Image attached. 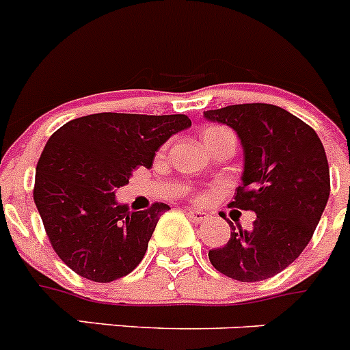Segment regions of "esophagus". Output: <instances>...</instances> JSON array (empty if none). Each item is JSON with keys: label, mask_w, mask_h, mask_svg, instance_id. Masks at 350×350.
Instances as JSON below:
<instances>
[{"label": "esophagus", "mask_w": 350, "mask_h": 350, "mask_svg": "<svg viewBox=\"0 0 350 350\" xmlns=\"http://www.w3.org/2000/svg\"><path fill=\"white\" fill-rule=\"evenodd\" d=\"M188 217L193 223H204V221L208 219V214L204 211H198V208H191V211H188Z\"/></svg>", "instance_id": "34e87169"}]
</instances>
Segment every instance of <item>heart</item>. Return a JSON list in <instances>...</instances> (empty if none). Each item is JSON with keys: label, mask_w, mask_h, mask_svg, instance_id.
I'll return each instance as SVG.
<instances>
[{"label": "heart", "mask_w": 350, "mask_h": 350, "mask_svg": "<svg viewBox=\"0 0 350 350\" xmlns=\"http://www.w3.org/2000/svg\"><path fill=\"white\" fill-rule=\"evenodd\" d=\"M202 138H204L205 146H208V145H212V143L219 142V139L234 138V135L231 133L230 129H226V127H223V126H208V127H205L204 133H202Z\"/></svg>", "instance_id": "b5f03b06"}]
</instances>
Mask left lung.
Listing matches in <instances>:
<instances>
[{"mask_svg":"<svg viewBox=\"0 0 350 350\" xmlns=\"http://www.w3.org/2000/svg\"><path fill=\"white\" fill-rule=\"evenodd\" d=\"M205 119L237 131L245 169L231 205L254 211L252 230L231 224V238L208 259L224 276L260 282L288 267L311 241L329 197V167L311 126L269 103L207 110Z\"/></svg>","mask_w":350,"mask_h":350,"instance_id":"left-lung-1","label":"left lung"}]
</instances>
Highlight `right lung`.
<instances>
[{"label": "right lung", "mask_w": 350, "mask_h": 350, "mask_svg": "<svg viewBox=\"0 0 350 350\" xmlns=\"http://www.w3.org/2000/svg\"><path fill=\"white\" fill-rule=\"evenodd\" d=\"M191 126L183 113H93L64 124L36 165L34 202L57 256L83 278L110 283L145 257L160 214L155 202L131 212L116 202L138 165L150 169L155 152Z\"/></svg>", "instance_id": "obj_1"}]
</instances>
